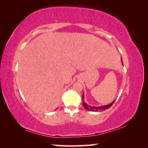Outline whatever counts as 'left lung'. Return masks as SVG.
<instances>
[{
    "instance_id": "8db88e82",
    "label": "left lung",
    "mask_w": 148,
    "mask_h": 148,
    "mask_svg": "<svg viewBox=\"0 0 148 148\" xmlns=\"http://www.w3.org/2000/svg\"><path fill=\"white\" fill-rule=\"evenodd\" d=\"M121 62H122V64H123V61H122V58H121ZM82 99H83V105L84 106V108L87 110H89V111H101V110H102V109H109L110 107L112 106V105L114 103L115 100H114L112 103H111L110 104L107 105V106H100V107H93V106H88L86 103L84 102L83 95H82Z\"/></svg>"
}]
</instances>
